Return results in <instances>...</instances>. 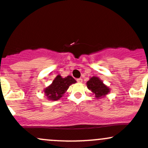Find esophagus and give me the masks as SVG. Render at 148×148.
I'll use <instances>...</instances> for the list:
<instances>
[{
	"label": "esophagus",
	"mask_w": 148,
	"mask_h": 148,
	"mask_svg": "<svg viewBox=\"0 0 148 148\" xmlns=\"http://www.w3.org/2000/svg\"><path fill=\"white\" fill-rule=\"evenodd\" d=\"M77 82H78V83H80V84H81V83H82L83 80H82V79L79 78V79H77Z\"/></svg>",
	"instance_id": "obj_1"
}]
</instances>
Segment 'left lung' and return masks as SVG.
<instances>
[{
    "mask_svg": "<svg viewBox=\"0 0 148 148\" xmlns=\"http://www.w3.org/2000/svg\"><path fill=\"white\" fill-rule=\"evenodd\" d=\"M86 84L88 89L95 94V97L97 99L104 97L110 92V88L104 84L99 77L95 76L91 77Z\"/></svg>",
    "mask_w": 148,
    "mask_h": 148,
    "instance_id": "1",
    "label": "left lung"
}]
</instances>
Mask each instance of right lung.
Instances as JSON below:
<instances>
[{
    "mask_svg": "<svg viewBox=\"0 0 148 148\" xmlns=\"http://www.w3.org/2000/svg\"><path fill=\"white\" fill-rule=\"evenodd\" d=\"M76 82L77 81L71 76H67L63 78L59 74L55 77L52 83L44 89V92L49 100H59L63 97L70 85Z\"/></svg>",
    "mask_w": 148,
    "mask_h": 148,
    "instance_id": "right-lung-1",
    "label": "right lung"
}]
</instances>
